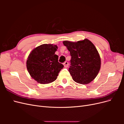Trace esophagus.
Masks as SVG:
<instances>
[{"label":"esophagus","mask_w":124,"mask_h":124,"mask_svg":"<svg viewBox=\"0 0 124 124\" xmlns=\"http://www.w3.org/2000/svg\"><path fill=\"white\" fill-rule=\"evenodd\" d=\"M63 65H64V67L65 68H67L69 66V63L67 62H65L64 63H63Z\"/></svg>","instance_id":"esophagus-1"}]
</instances>
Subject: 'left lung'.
<instances>
[{
    "label": "left lung",
    "instance_id": "1",
    "mask_svg": "<svg viewBox=\"0 0 124 124\" xmlns=\"http://www.w3.org/2000/svg\"><path fill=\"white\" fill-rule=\"evenodd\" d=\"M70 52L71 59L69 72L74 81L88 84L95 79L101 67V59L93 44L87 39L71 42L63 41Z\"/></svg>",
    "mask_w": 124,
    "mask_h": 124
}]
</instances>
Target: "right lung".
Wrapping results in <instances>:
<instances>
[{"label": "right lung", "instance_id": "add662e5", "mask_svg": "<svg viewBox=\"0 0 124 124\" xmlns=\"http://www.w3.org/2000/svg\"><path fill=\"white\" fill-rule=\"evenodd\" d=\"M57 46L43 44L34 48L29 54L26 66L31 77L40 84L50 83L56 80L63 65L58 62L55 54Z\"/></svg>", "mask_w": 124, "mask_h": 124}]
</instances>
